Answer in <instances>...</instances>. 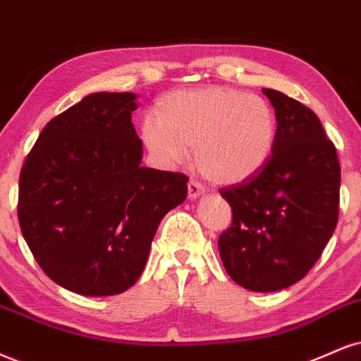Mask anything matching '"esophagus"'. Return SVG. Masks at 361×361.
I'll return each mask as SVG.
<instances>
[{
    "label": "esophagus",
    "mask_w": 361,
    "mask_h": 361,
    "mask_svg": "<svg viewBox=\"0 0 361 361\" xmlns=\"http://www.w3.org/2000/svg\"><path fill=\"white\" fill-rule=\"evenodd\" d=\"M200 195H203L202 185H200L198 181L190 180V183H188V198L190 200H197Z\"/></svg>",
    "instance_id": "1"
}]
</instances>
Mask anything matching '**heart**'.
Masks as SVG:
<instances>
[{
  "label": "heart",
  "instance_id": "b5f03b06",
  "mask_svg": "<svg viewBox=\"0 0 361 361\" xmlns=\"http://www.w3.org/2000/svg\"><path fill=\"white\" fill-rule=\"evenodd\" d=\"M142 121V146L159 166L183 163L193 147L202 175L220 185L255 176L271 159L277 117L264 97L224 85L176 90L156 102Z\"/></svg>",
  "mask_w": 361,
  "mask_h": 361
}]
</instances>
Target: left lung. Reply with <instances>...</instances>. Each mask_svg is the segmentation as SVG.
<instances>
[{
    "instance_id": "left-lung-1",
    "label": "left lung",
    "mask_w": 361,
    "mask_h": 361,
    "mask_svg": "<svg viewBox=\"0 0 361 361\" xmlns=\"http://www.w3.org/2000/svg\"><path fill=\"white\" fill-rule=\"evenodd\" d=\"M262 92L277 117L274 153L257 175L220 190L233 219L219 252L238 286L274 293L301 281L331 238L341 169L314 112L279 90Z\"/></svg>"
}]
</instances>
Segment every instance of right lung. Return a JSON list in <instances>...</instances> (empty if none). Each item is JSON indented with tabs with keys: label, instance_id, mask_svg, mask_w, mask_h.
Here are the masks:
<instances>
[{
	"label": "right lung",
	"instance_id": "1",
	"mask_svg": "<svg viewBox=\"0 0 361 361\" xmlns=\"http://www.w3.org/2000/svg\"><path fill=\"white\" fill-rule=\"evenodd\" d=\"M133 92L89 94L43 128L21 168L18 220L51 281L114 296L139 279L159 222L188 178L141 166Z\"/></svg>",
	"mask_w": 361,
	"mask_h": 361
}]
</instances>
